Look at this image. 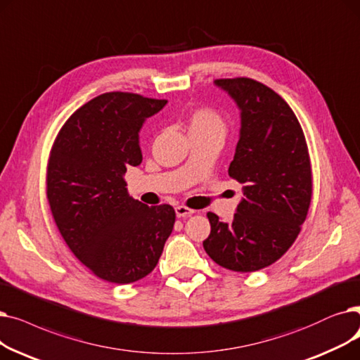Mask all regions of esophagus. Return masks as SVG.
Wrapping results in <instances>:
<instances>
[{
  "label": "esophagus",
  "mask_w": 360,
  "mask_h": 360,
  "mask_svg": "<svg viewBox=\"0 0 360 360\" xmlns=\"http://www.w3.org/2000/svg\"><path fill=\"white\" fill-rule=\"evenodd\" d=\"M193 212H195L193 210H189V208H186V207H176L177 218H187V217H191Z\"/></svg>",
  "instance_id": "obj_1"
}]
</instances>
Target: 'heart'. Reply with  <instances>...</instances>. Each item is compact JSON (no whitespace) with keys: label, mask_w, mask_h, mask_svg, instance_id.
I'll list each match as a JSON object with an SVG mask.
<instances>
[{"label":"heart","mask_w":360,"mask_h":360,"mask_svg":"<svg viewBox=\"0 0 360 360\" xmlns=\"http://www.w3.org/2000/svg\"><path fill=\"white\" fill-rule=\"evenodd\" d=\"M187 130L192 134H221L226 133V123L212 108L202 107L193 110L187 117Z\"/></svg>","instance_id":"b5f03b06"}]
</instances>
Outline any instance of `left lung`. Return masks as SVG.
<instances>
[{
    "instance_id": "obj_1",
    "label": "left lung",
    "mask_w": 360,
    "mask_h": 360,
    "mask_svg": "<svg viewBox=\"0 0 360 360\" xmlns=\"http://www.w3.org/2000/svg\"><path fill=\"white\" fill-rule=\"evenodd\" d=\"M215 86L240 110V131L229 174L243 184L230 222L208 212L203 249L218 265L253 272L280 259L293 245L309 210L312 173L303 130L287 102L248 77Z\"/></svg>"
}]
</instances>
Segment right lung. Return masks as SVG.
Listing matches in <instances>:
<instances>
[{
	"label": "right lung",
	"instance_id": "right-lung-1",
	"mask_svg": "<svg viewBox=\"0 0 360 360\" xmlns=\"http://www.w3.org/2000/svg\"><path fill=\"white\" fill-rule=\"evenodd\" d=\"M165 99L102 94L67 120L51 150L46 195L76 258L99 278L129 284L157 266L176 212L127 192V167L142 162L139 131Z\"/></svg>",
	"mask_w": 360,
	"mask_h": 360
}]
</instances>
